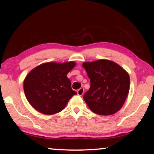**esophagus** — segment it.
Instances as JSON below:
<instances>
[{
	"label": "esophagus",
	"mask_w": 154,
	"mask_h": 154,
	"mask_svg": "<svg viewBox=\"0 0 154 154\" xmlns=\"http://www.w3.org/2000/svg\"><path fill=\"white\" fill-rule=\"evenodd\" d=\"M84 93V88H81L80 89L78 90L77 91V94H79V96H82Z\"/></svg>",
	"instance_id": "1"
}]
</instances>
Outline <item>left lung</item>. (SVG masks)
<instances>
[{"mask_svg":"<svg viewBox=\"0 0 154 154\" xmlns=\"http://www.w3.org/2000/svg\"><path fill=\"white\" fill-rule=\"evenodd\" d=\"M90 80V88L83 99L90 110L100 115L109 116L121 109L130 89L128 73L112 61L100 60L84 62Z\"/></svg>","mask_w":154,"mask_h":154,"instance_id":"8db88e82","label":"left lung"}]
</instances>
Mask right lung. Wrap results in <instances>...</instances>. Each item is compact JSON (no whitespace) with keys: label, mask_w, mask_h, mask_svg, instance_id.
<instances>
[{"label":"right lung","mask_w":154,"mask_h":154,"mask_svg":"<svg viewBox=\"0 0 154 154\" xmlns=\"http://www.w3.org/2000/svg\"><path fill=\"white\" fill-rule=\"evenodd\" d=\"M75 62H48L31 70L24 82L25 95L30 104L39 112L52 115L65 108L77 94L71 89L66 75Z\"/></svg>","instance_id":"right-lung-1"}]
</instances>
